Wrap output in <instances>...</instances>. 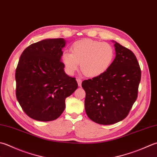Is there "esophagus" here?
I'll return each mask as SVG.
<instances>
[{"instance_id":"1","label":"esophagus","mask_w":157,"mask_h":157,"mask_svg":"<svg viewBox=\"0 0 157 157\" xmlns=\"http://www.w3.org/2000/svg\"><path fill=\"white\" fill-rule=\"evenodd\" d=\"M77 82H78V86L80 87L82 86V80L80 79H76Z\"/></svg>"}]
</instances>
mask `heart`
<instances>
[{
    "label": "heart",
    "mask_w": 157,
    "mask_h": 157,
    "mask_svg": "<svg viewBox=\"0 0 157 157\" xmlns=\"http://www.w3.org/2000/svg\"><path fill=\"white\" fill-rule=\"evenodd\" d=\"M71 52L64 51L61 60L66 72L73 75L79 69L88 78H96L106 72L114 59V49L109 44L82 39L71 46Z\"/></svg>",
    "instance_id": "1"
}]
</instances>
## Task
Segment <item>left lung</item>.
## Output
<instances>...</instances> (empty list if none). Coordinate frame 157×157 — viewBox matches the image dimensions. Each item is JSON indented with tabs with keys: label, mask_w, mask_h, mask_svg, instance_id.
<instances>
[{
	"label": "left lung",
	"mask_w": 157,
	"mask_h": 157,
	"mask_svg": "<svg viewBox=\"0 0 157 157\" xmlns=\"http://www.w3.org/2000/svg\"><path fill=\"white\" fill-rule=\"evenodd\" d=\"M116 57L106 72L83 81L85 110L91 121L104 125L127 117L137 97L141 69L135 54L115 41Z\"/></svg>",
	"instance_id": "obj_1"
}]
</instances>
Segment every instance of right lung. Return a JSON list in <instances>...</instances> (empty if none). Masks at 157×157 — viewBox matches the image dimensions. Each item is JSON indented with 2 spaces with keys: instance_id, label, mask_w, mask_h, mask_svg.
Segmentation results:
<instances>
[{
  "instance_id": "add662e5",
  "label": "right lung",
  "mask_w": 157,
  "mask_h": 157,
  "mask_svg": "<svg viewBox=\"0 0 157 157\" xmlns=\"http://www.w3.org/2000/svg\"><path fill=\"white\" fill-rule=\"evenodd\" d=\"M63 38L47 39L30 45L21 54L15 71L16 97L26 114L39 121L57 119L65 99L78 88L61 62Z\"/></svg>"
}]
</instances>
